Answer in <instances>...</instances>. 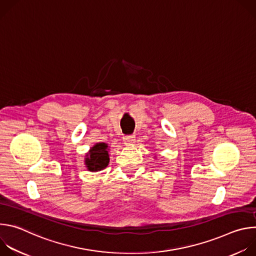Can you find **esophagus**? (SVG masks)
<instances>
[{
    "instance_id": "obj_1",
    "label": "esophagus",
    "mask_w": 256,
    "mask_h": 256,
    "mask_svg": "<svg viewBox=\"0 0 256 256\" xmlns=\"http://www.w3.org/2000/svg\"><path fill=\"white\" fill-rule=\"evenodd\" d=\"M136 140V136L134 134H130V136H126L124 138V144L126 146H130Z\"/></svg>"
}]
</instances>
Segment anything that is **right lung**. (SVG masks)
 <instances>
[{
    "label": "right lung",
    "instance_id": "add662e5",
    "mask_svg": "<svg viewBox=\"0 0 256 256\" xmlns=\"http://www.w3.org/2000/svg\"><path fill=\"white\" fill-rule=\"evenodd\" d=\"M108 163V144L105 142H97L94 144L85 158V165L87 169L92 172L104 169Z\"/></svg>",
    "mask_w": 256,
    "mask_h": 256
}]
</instances>
